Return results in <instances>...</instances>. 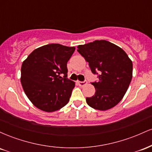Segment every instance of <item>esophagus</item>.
<instances>
[{"instance_id":"1","label":"esophagus","mask_w":152,"mask_h":152,"mask_svg":"<svg viewBox=\"0 0 152 152\" xmlns=\"http://www.w3.org/2000/svg\"><path fill=\"white\" fill-rule=\"evenodd\" d=\"M87 83V81H78V84L79 86H85Z\"/></svg>"}]
</instances>
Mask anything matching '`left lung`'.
<instances>
[{
  "label": "left lung",
  "instance_id": "8db88e82",
  "mask_svg": "<svg viewBox=\"0 0 152 152\" xmlns=\"http://www.w3.org/2000/svg\"><path fill=\"white\" fill-rule=\"evenodd\" d=\"M78 52L85 60L99 81L91 83L95 94L87 97L88 105L93 109L106 111L121 102L132 78L133 64L126 52L114 43L94 41L78 46Z\"/></svg>",
  "mask_w": 152,
  "mask_h": 152
}]
</instances>
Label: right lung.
I'll return each mask as SVG.
<instances>
[{
  "label": "right lung",
  "mask_w": 152,
  "mask_h": 152,
  "mask_svg": "<svg viewBox=\"0 0 152 152\" xmlns=\"http://www.w3.org/2000/svg\"><path fill=\"white\" fill-rule=\"evenodd\" d=\"M74 50L75 47L51 43L35 49L23 62V88L38 109L53 112L69 102L75 82L66 78L67 62Z\"/></svg>",
  "instance_id": "1"
}]
</instances>
